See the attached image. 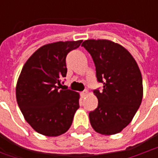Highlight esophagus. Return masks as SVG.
<instances>
[{
    "mask_svg": "<svg viewBox=\"0 0 158 158\" xmlns=\"http://www.w3.org/2000/svg\"><path fill=\"white\" fill-rule=\"evenodd\" d=\"M86 95H87V90H84V91H82V92L80 93V96H81L82 98H84Z\"/></svg>",
    "mask_w": 158,
    "mask_h": 158,
    "instance_id": "34e87169",
    "label": "esophagus"
}]
</instances>
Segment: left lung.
I'll list each match as a JSON object with an SVG mask.
<instances>
[{
  "label": "left lung",
  "mask_w": 158,
  "mask_h": 158,
  "mask_svg": "<svg viewBox=\"0 0 158 158\" xmlns=\"http://www.w3.org/2000/svg\"><path fill=\"white\" fill-rule=\"evenodd\" d=\"M96 66L102 90L93 92L98 106L89 113L92 128L105 135L121 132L131 122L143 97L141 73L135 60L122 45L107 40L82 43Z\"/></svg>",
  "instance_id": "obj_1"
}]
</instances>
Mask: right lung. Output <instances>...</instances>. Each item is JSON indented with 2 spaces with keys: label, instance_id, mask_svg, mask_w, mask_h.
<instances>
[{
  "label": "right lung",
  "instance_id": "obj_1",
  "mask_svg": "<svg viewBox=\"0 0 158 158\" xmlns=\"http://www.w3.org/2000/svg\"><path fill=\"white\" fill-rule=\"evenodd\" d=\"M82 40L58 41L41 46L23 65L16 86L17 102L36 132L58 136L67 132L79 107V95L60 89L66 77L67 55Z\"/></svg>",
  "mask_w": 158,
  "mask_h": 158
}]
</instances>
